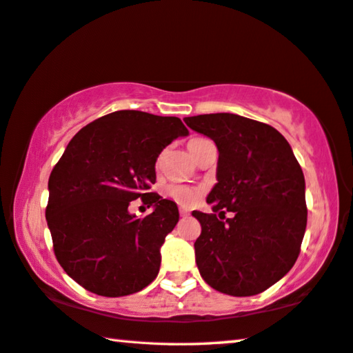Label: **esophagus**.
<instances>
[{
	"mask_svg": "<svg viewBox=\"0 0 353 353\" xmlns=\"http://www.w3.org/2000/svg\"><path fill=\"white\" fill-rule=\"evenodd\" d=\"M179 213H181V216H182V217H187V216H190V211H188L187 208H181V210H179Z\"/></svg>",
	"mask_w": 353,
	"mask_h": 353,
	"instance_id": "34e87169",
	"label": "esophagus"
}]
</instances>
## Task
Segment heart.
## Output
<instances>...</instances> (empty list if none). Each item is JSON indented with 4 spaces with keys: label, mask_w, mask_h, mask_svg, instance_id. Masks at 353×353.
<instances>
[{
    "label": "heart",
    "mask_w": 353,
    "mask_h": 353,
    "mask_svg": "<svg viewBox=\"0 0 353 353\" xmlns=\"http://www.w3.org/2000/svg\"><path fill=\"white\" fill-rule=\"evenodd\" d=\"M201 137L197 139H191L190 143H188V148L190 151L194 150V146L201 142ZM162 162V156L157 159V165H160ZM166 194H168L172 201L177 202L179 205H183V207H191V205L197 203L199 199L202 196V190L197 188V187H191V185H183V183H172L166 190Z\"/></svg>",
    "instance_id": "b5f03b06"
}]
</instances>
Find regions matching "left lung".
<instances>
[{"label": "left lung", "mask_w": 353, "mask_h": 353, "mask_svg": "<svg viewBox=\"0 0 353 353\" xmlns=\"http://www.w3.org/2000/svg\"><path fill=\"white\" fill-rule=\"evenodd\" d=\"M183 121L219 150L217 183L207 197L213 213L193 211L202 227L197 268L214 290L253 296L278 283L299 256L307 225L303 170L283 134L262 121L228 112ZM225 212L234 217L226 220Z\"/></svg>", "instance_id": "1"}]
</instances>
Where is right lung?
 Here are the masks:
<instances>
[{
    "mask_svg": "<svg viewBox=\"0 0 353 353\" xmlns=\"http://www.w3.org/2000/svg\"><path fill=\"white\" fill-rule=\"evenodd\" d=\"M179 117L115 111L75 134L49 177L46 221L59 264L100 296H126L156 279L160 247L179 221L177 205L150 193L156 160L187 136ZM155 205L139 220L127 210Z\"/></svg>",
    "mask_w": 353,
    "mask_h": 353,
    "instance_id": "add662e5",
    "label": "right lung"
}]
</instances>
